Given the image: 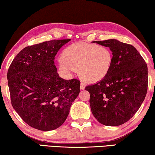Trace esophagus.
<instances>
[{
    "instance_id": "34e87169",
    "label": "esophagus",
    "mask_w": 155,
    "mask_h": 155,
    "mask_svg": "<svg viewBox=\"0 0 155 155\" xmlns=\"http://www.w3.org/2000/svg\"><path fill=\"white\" fill-rule=\"evenodd\" d=\"M85 86H86V85H85V83H83V82H81V83L80 88L81 89V90H84V89H85Z\"/></svg>"
}]
</instances>
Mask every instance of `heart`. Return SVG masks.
Returning a JSON list of instances; mask_svg holds the SVG:
<instances>
[{"label":"heart","mask_w":155,"mask_h":155,"mask_svg":"<svg viewBox=\"0 0 155 155\" xmlns=\"http://www.w3.org/2000/svg\"><path fill=\"white\" fill-rule=\"evenodd\" d=\"M112 60L111 52L107 47L80 41L64 50L63 58L58 60V66L66 74L78 69L81 77L93 82L108 74Z\"/></svg>","instance_id":"heart-1"}]
</instances>
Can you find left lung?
I'll list each match as a JSON object with an SVG mask.
<instances>
[{
  "mask_svg": "<svg viewBox=\"0 0 155 155\" xmlns=\"http://www.w3.org/2000/svg\"><path fill=\"white\" fill-rule=\"evenodd\" d=\"M109 47L111 68L105 77L85 90L94 116L105 126L128 122L140 109L148 90V67L134 46L115 39L94 41Z\"/></svg>",
  "mask_w": 155,
  "mask_h": 155,
  "instance_id": "left-lung-1",
  "label": "left lung"
}]
</instances>
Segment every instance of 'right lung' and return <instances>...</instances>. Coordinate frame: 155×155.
Returning <instances> with one entry per match:
<instances>
[{"label":"right lung","instance_id":"add662e5","mask_svg":"<svg viewBox=\"0 0 155 155\" xmlns=\"http://www.w3.org/2000/svg\"><path fill=\"white\" fill-rule=\"evenodd\" d=\"M71 40H54L25 47L7 72L12 104L28 125L48 131L64 124L80 92V81L59 77L54 57Z\"/></svg>","mask_w":155,"mask_h":155}]
</instances>
